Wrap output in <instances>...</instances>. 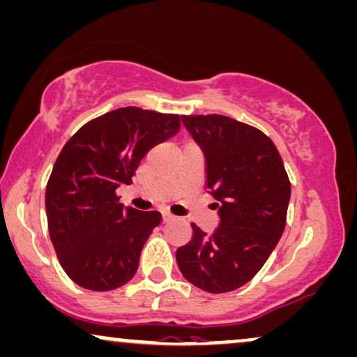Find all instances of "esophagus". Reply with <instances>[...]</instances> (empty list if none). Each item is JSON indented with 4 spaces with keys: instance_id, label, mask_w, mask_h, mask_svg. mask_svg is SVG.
I'll list each match as a JSON object with an SVG mask.
<instances>
[{
    "instance_id": "esophagus-1",
    "label": "esophagus",
    "mask_w": 357,
    "mask_h": 357,
    "mask_svg": "<svg viewBox=\"0 0 357 357\" xmlns=\"http://www.w3.org/2000/svg\"><path fill=\"white\" fill-rule=\"evenodd\" d=\"M172 220H173V215H169V213H167V212L162 213V222H163V223L172 222Z\"/></svg>"
}]
</instances>
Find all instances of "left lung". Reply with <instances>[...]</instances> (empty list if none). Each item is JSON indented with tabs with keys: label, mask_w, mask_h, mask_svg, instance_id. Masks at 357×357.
I'll list each match as a JSON object with an SVG mask.
<instances>
[{
	"label": "left lung",
	"mask_w": 357,
	"mask_h": 357,
	"mask_svg": "<svg viewBox=\"0 0 357 357\" xmlns=\"http://www.w3.org/2000/svg\"><path fill=\"white\" fill-rule=\"evenodd\" d=\"M205 158V188L220 223L176 250L183 277L207 293H228L252 280L283 234L291 184L275 144L262 130L222 114L183 116Z\"/></svg>",
	"instance_id": "left-lung-1"
}]
</instances>
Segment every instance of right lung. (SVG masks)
I'll use <instances>...</instances> for the list:
<instances>
[{
  "label": "right lung",
  "instance_id": "add662e5",
  "mask_svg": "<svg viewBox=\"0 0 357 357\" xmlns=\"http://www.w3.org/2000/svg\"><path fill=\"white\" fill-rule=\"evenodd\" d=\"M178 114L118 108L84 124L58 155L45 192L48 231L59 264L90 291L126 284L158 212L123 207L116 197L130 184L150 149L179 130Z\"/></svg>",
  "mask_w": 357,
  "mask_h": 357
}]
</instances>
